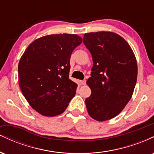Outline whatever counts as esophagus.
<instances>
[{"label": "esophagus", "instance_id": "obj_1", "mask_svg": "<svg viewBox=\"0 0 154 154\" xmlns=\"http://www.w3.org/2000/svg\"><path fill=\"white\" fill-rule=\"evenodd\" d=\"M79 84H80L81 85H85L86 84V81L85 80H80L79 81Z\"/></svg>", "mask_w": 154, "mask_h": 154}]
</instances>
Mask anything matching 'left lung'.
Masks as SVG:
<instances>
[{
  "label": "left lung",
  "instance_id": "8db88e82",
  "mask_svg": "<svg viewBox=\"0 0 154 154\" xmlns=\"http://www.w3.org/2000/svg\"><path fill=\"white\" fill-rule=\"evenodd\" d=\"M92 55L93 66L85 99L89 115L103 122L123 110L133 94L137 77V60L128 42L112 32L85 33L83 38Z\"/></svg>",
  "mask_w": 154,
  "mask_h": 154
}]
</instances>
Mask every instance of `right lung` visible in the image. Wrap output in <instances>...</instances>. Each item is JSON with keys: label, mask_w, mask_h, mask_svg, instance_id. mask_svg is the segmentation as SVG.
<instances>
[{"label": "right lung", "mask_w": 154, "mask_h": 154, "mask_svg": "<svg viewBox=\"0 0 154 154\" xmlns=\"http://www.w3.org/2000/svg\"><path fill=\"white\" fill-rule=\"evenodd\" d=\"M82 38L75 34L49 35L29 45L19 60V84L34 110L59 115L75 96L77 85L69 77L72 51Z\"/></svg>", "instance_id": "obj_1"}]
</instances>
